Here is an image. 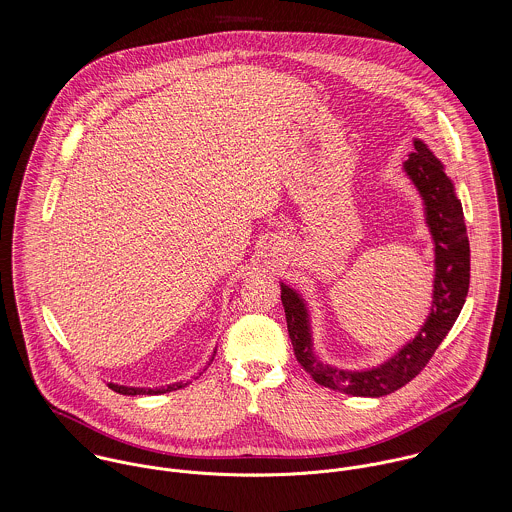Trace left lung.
Masks as SVG:
<instances>
[{
  "instance_id": "obj_1",
  "label": "left lung",
  "mask_w": 512,
  "mask_h": 512,
  "mask_svg": "<svg viewBox=\"0 0 512 512\" xmlns=\"http://www.w3.org/2000/svg\"><path fill=\"white\" fill-rule=\"evenodd\" d=\"M414 147L416 151H412L404 161V171L424 199L426 222L436 244L432 313L428 315L420 333L384 365L370 370H343L323 365L313 355L309 315L301 295L282 284V303L286 309L295 359L317 384L331 390L353 396L380 398L406 386L430 363L439 343L459 317L469 292L471 254L461 203L455 197L453 183L445 175L438 157L422 140H416Z\"/></svg>"
}]
</instances>
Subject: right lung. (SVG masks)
Wrapping results in <instances>:
<instances>
[{
    "label": "right lung",
    "instance_id": "1",
    "mask_svg": "<svg viewBox=\"0 0 512 512\" xmlns=\"http://www.w3.org/2000/svg\"><path fill=\"white\" fill-rule=\"evenodd\" d=\"M217 353V351H215ZM213 359H215V355H213ZM211 359V361H213ZM114 392H118V394H124V396H138V394H163V392H171V390H177V388H183V382H179V384H171V386H167V388H132V386H120V384H108Z\"/></svg>",
    "mask_w": 512,
    "mask_h": 512
}]
</instances>
